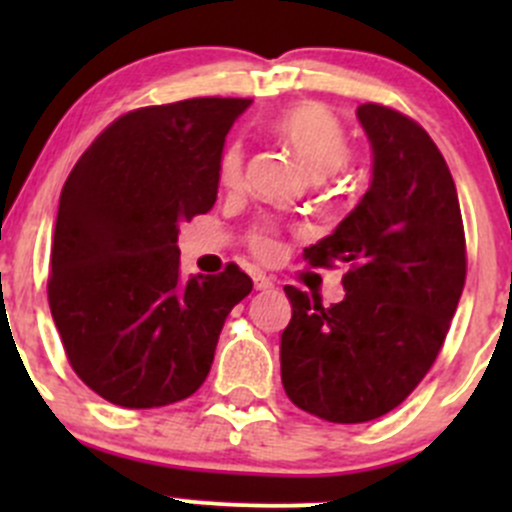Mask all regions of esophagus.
Returning <instances> with one entry per match:
<instances>
[{
  "label": "esophagus",
  "mask_w": 512,
  "mask_h": 512,
  "mask_svg": "<svg viewBox=\"0 0 512 512\" xmlns=\"http://www.w3.org/2000/svg\"><path fill=\"white\" fill-rule=\"evenodd\" d=\"M252 282H255V289H272V287H275V282H272L270 277L265 275V272H255V275H252Z\"/></svg>",
  "instance_id": "1"
}]
</instances>
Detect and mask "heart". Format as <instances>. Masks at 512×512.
Segmentation results:
<instances>
[{
    "instance_id": "1",
    "label": "heart",
    "mask_w": 512,
    "mask_h": 512,
    "mask_svg": "<svg viewBox=\"0 0 512 512\" xmlns=\"http://www.w3.org/2000/svg\"><path fill=\"white\" fill-rule=\"evenodd\" d=\"M275 133L292 148L294 156L302 160L314 178L337 173L352 158V146L337 118L312 103H302L280 113L275 121ZM242 158L245 153L240 143H230L225 148L220 158V183L227 188L240 183ZM250 245L262 257H270L277 250V240L272 237L270 227H255L250 232Z\"/></svg>"
}]
</instances>
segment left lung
Masks as SVG:
<instances>
[{
	"label": "left lung",
	"mask_w": 512,
	"mask_h": 512,
	"mask_svg": "<svg viewBox=\"0 0 512 512\" xmlns=\"http://www.w3.org/2000/svg\"><path fill=\"white\" fill-rule=\"evenodd\" d=\"M371 146V183L309 265L347 262L342 302L322 307L285 287L292 319L280 339L289 401L332 423L389 414L443 347L466 282L456 183L436 143L404 113L356 108Z\"/></svg>",
	"instance_id": "8db88e82"
}]
</instances>
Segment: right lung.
<instances>
[{
  "instance_id": "right-lung-1",
  "label": "right lung",
  "mask_w": 512,
  "mask_h": 512,
  "mask_svg": "<svg viewBox=\"0 0 512 512\" xmlns=\"http://www.w3.org/2000/svg\"><path fill=\"white\" fill-rule=\"evenodd\" d=\"M250 98H188L126 113L66 178L49 307L89 389L156 409L200 389L227 314L252 292L237 265L180 277V223L218 198L220 158Z\"/></svg>"
}]
</instances>
